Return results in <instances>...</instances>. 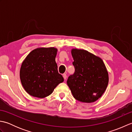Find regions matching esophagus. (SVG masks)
I'll return each mask as SVG.
<instances>
[{
	"instance_id": "esophagus-1",
	"label": "esophagus",
	"mask_w": 132,
	"mask_h": 132,
	"mask_svg": "<svg viewBox=\"0 0 132 132\" xmlns=\"http://www.w3.org/2000/svg\"><path fill=\"white\" fill-rule=\"evenodd\" d=\"M63 78H64V79L66 80V78H67V75H66V74H63Z\"/></svg>"
}]
</instances>
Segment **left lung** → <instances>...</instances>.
I'll list each match as a JSON object with an SVG mask.
<instances>
[{
    "mask_svg": "<svg viewBox=\"0 0 132 132\" xmlns=\"http://www.w3.org/2000/svg\"><path fill=\"white\" fill-rule=\"evenodd\" d=\"M75 72L67 84L75 99L93 103L102 96L107 87L108 73L102 58L83 49H72Z\"/></svg>",
    "mask_w": 132,
    "mask_h": 132,
    "instance_id": "8db88e82",
    "label": "left lung"
}]
</instances>
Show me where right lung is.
<instances>
[{
	"label": "right lung",
	"instance_id": "1",
	"mask_svg": "<svg viewBox=\"0 0 132 132\" xmlns=\"http://www.w3.org/2000/svg\"><path fill=\"white\" fill-rule=\"evenodd\" d=\"M57 49L39 47L29 53L21 64L20 78L29 95L44 98L51 94L63 78L58 73L55 62Z\"/></svg>",
	"mask_w": 132,
	"mask_h": 132
}]
</instances>
